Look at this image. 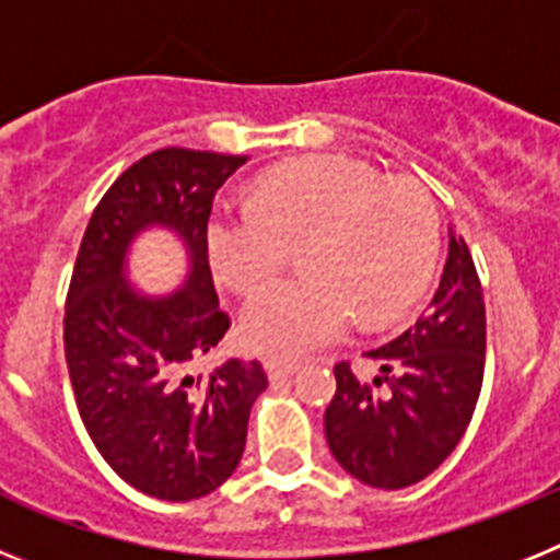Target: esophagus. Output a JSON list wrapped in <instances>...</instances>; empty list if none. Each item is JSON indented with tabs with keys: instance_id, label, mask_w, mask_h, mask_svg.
Masks as SVG:
<instances>
[{
	"instance_id": "34e87169",
	"label": "esophagus",
	"mask_w": 560,
	"mask_h": 560,
	"mask_svg": "<svg viewBox=\"0 0 560 560\" xmlns=\"http://www.w3.org/2000/svg\"><path fill=\"white\" fill-rule=\"evenodd\" d=\"M265 369H267V377H270V381H284V377H290V374L299 372L301 363L276 361V358H267Z\"/></svg>"
}]
</instances>
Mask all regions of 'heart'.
I'll list each match as a JSON object with an SVG mask.
<instances>
[{
  "label": "heart",
  "mask_w": 560,
  "mask_h": 560,
  "mask_svg": "<svg viewBox=\"0 0 560 560\" xmlns=\"http://www.w3.org/2000/svg\"><path fill=\"white\" fill-rule=\"evenodd\" d=\"M304 245L307 276L281 281L242 313V340L270 358H301L347 332L358 315L381 327L425 290L440 250L434 197L411 177L318 154L261 174L250 208L208 228L213 273L242 295L259 293Z\"/></svg>",
  "instance_id": "b5f03b06"
}]
</instances>
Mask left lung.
I'll return each mask as SVG.
<instances>
[{
    "mask_svg": "<svg viewBox=\"0 0 560 560\" xmlns=\"http://www.w3.org/2000/svg\"><path fill=\"white\" fill-rule=\"evenodd\" d=\"M374 381L335 366V397L324 415L338 465L363 485L400 490L434 474L459 445L485 377V299L462 236L451 231L448 261L415 327L381 349Z\"/></svg>",
    "mask_w": 560,
    "mask_h": 560,
    "instance_id": "1",
    "label": "left lung"
}]
</instances>
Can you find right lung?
Listing matches in <instances>:
<instances>
[{
    "label": "right lung",
    "instance_id": "1",
    "mask_svg": "<svg viewBox=\"0 0 560 560\" xmlns=\"http://www.w3.org/2000/svg\"><path fill=\"white\" fill-rule=\"evenodd\" d=\"M245 163L179 145L140 158L101 197L72 267L65 354L78 415L106 465L163 502H191L225 482L267 388L259 361L191 372L231 327L208 265V220ZM152 224L177 232L192 261L184 290L163 300L132 291L122 273L125 250Z\"/></svg>",
    "mask_w": 560,
    "mask_h": 560
}]
</instances>
